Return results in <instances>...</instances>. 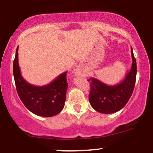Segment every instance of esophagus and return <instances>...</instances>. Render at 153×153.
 <instances>
[{
	"label": "esophagus",
	"instance_id": "34e87169",
	"mask_svg": "<svg viewBox=\"0 0 153 153\" xmlns=\"http://www.w3.org/2000/svg\"><path fill=\"white\" fill-rule=\"evenodd\" d=\"M75 74L76 75H81L80 71L79 70V69H76V71H75Z\"/></svg>",
	"mask_w": 153,
	"mask_h": 153
}]
</instances>
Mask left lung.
<instances>
[{"instance_id":"1","label":"left lung","mask_w":153,"mask_h":153,"mask_svg":"<svg viewBox=\"0 0 153 153\" xmlns=\"http://www.w3.org/2000/svg\"><path fill=\"white\" fill-rule=\"evenodd\" d=\"M132 64L124 80L115 85H107L97 78H89L91 86L89 103L95 111L111 114L119 111L127 104L133 93L136 77V62L131 48Z\"/></svg>"}]
</instances>
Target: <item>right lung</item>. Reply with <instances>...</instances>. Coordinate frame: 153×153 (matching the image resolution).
<instances>
[{"mask_svg":"<svg viewBox=\"0 0 153 153\" xmlns=\"http://www.w3.org/2000/svg\"><path fill=\"white\" fill-rule=\"evenodd\" d=\"M18 48L13 62V75L18 95L26 108L36 115L52 117L62 111L68 89L66 72L48 85L36 86L28 83L21 74L18 62Z\"/></svg>","mask_w":153,"mask_h":153,"instance_id":"1","label":"right lung"}]
</instances>
